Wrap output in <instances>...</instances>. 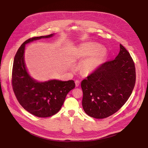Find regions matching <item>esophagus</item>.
Returning a JSON list of instances; mask_svg holds the SVG:
<instances>
[{"label":"esophagus","mask_w":148,"mask_h":148,"mask_svg":"<svg viewBox=\"0 0 148 148\" xmlns=\"http://www.w3.org/2000/svg\"><path fill=\"white\" fill-rule=\"evenodd\" d=\"M75 83L76 87H78V86H79V84H80V82H79V81H78V80H76L75 82Z\"/></svg>","instance_id":"esophagus-1"}]
</instances>
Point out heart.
I'll use <instances>...</instances> for the list:
<instances>
[{
  "label": "heart",
  "mask_w": 148,
  "mask_h": 148,
  "mask_svg": "<svg viewBox=\"0 0 148 148\" xmlns=\"http://www.w3.org/2000/svg\"><path fill=\"white\" fill-rule=\"evenodd\" d=\"M102 49L94 45H83L76 50V56L78 58L84 59L92 56L87 60L82 66V72L88 74L94 71L99 65L103 54L101 53Z\"/></svg>",
  "instance_id": "heart-1"
}]
</instances>
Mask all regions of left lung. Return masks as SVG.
Masks as SVG:
<instances>
[{"label": "left lung", "instance_id": "1", "mask_svg": "<svg viewBox=\"0 0 148 148\" xmlns=\"http://www.w3.org/2000/svg\"><path fill=\"white\" fill-rule=\"evenodd\" d=\"M135 81L134 61L120 45V51L115 59L105 62L82 81L84 111L97 119L112 115L127 101Z\"/></svg>", "mask_w": 148, "mask_h": 148}]
</instances>
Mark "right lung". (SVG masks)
<instances>
[{"label": "right lung", "instance_id": "right-lung-1", "mask_svg": "<svg viewBox=\"0 0 148 148\" xmlns=\"http://www.w3.org/2000/svg\"><path fill=\"white\" fill-rule=\"evenodd\" d=\"M53 35L34 37L25 41L14 56L12 69V88L17 101L27 111L41 118L49 117L57 113L67 94L75 86L73 80L62 81L54 79L38 82L27 72L24 60L26 44Z\"/></svg>", "mask_w": 148, "mask_h": 148}]
</instances>
